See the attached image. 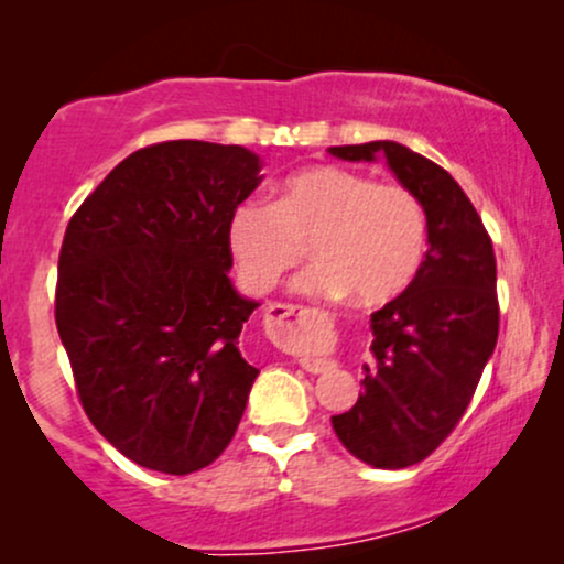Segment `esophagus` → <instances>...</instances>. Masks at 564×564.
I'll use <instances>...</instances> for the list:
<instances>
[{"label": "esophagus", "mask_w": 564, "mask_h": 564, "mask_svg": "<svg viewBox=\"0 0 564 564\" xmlns=\"http://www.w3.org/2000/svg\"><path fill=\"white\" fill-rule=\"evenodd\" d=\"M275 313H278V321H296V318H304V315H318L315 310H304V307H294V304H275ZM302 368L310 373H323L328 368V360H310L304 358L302 360Z\"/></svg>", "instance_id": "obj_1"}]
</instances>
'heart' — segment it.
<instances>
[{
	"mask_svg": "<svg viewBox=\"0 0 564 564\" xmlns=\"http://www.w3.org/2000/svg\"><path fill=\"white\" fill-rule=\"evenodd\" d=\"M318 262L294 281L313 300L384 304L411 286L426 251L422 200L403 185H377L341 166H310L283 183L275 204L241 200L228 246L251 291L278 286L307 254Z\"/></svg>",
	"mask_w": 564,
	"mask_h": 564,
	"instance_id": "1",
	"label": "heart"
}]
</instances>
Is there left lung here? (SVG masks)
<instances>
[{"label": "left lung", "instance_id": "obj_1", "mask_svg": "<svg viewBox=\"0 0 564 564\" xmlns=\"http://www.w3.org/2000/svg\"><path fill=\"white\" fill-rule=\"evenodd\" d=\"M341 161L384 159L426 215L422 268L403 294L371 315L364 392L332 416L336 437L377 469L424 462L467 411L498 339L496 257L462 185L394 140L334 145Z\"/></svg>", "mask_w": 564, "mask_h": 564}]
</instances>
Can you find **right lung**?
I'll return each instance as SVG.
<instances>
[{
	"instance_id": "1",
	"label": "right lung",
	"mask_w": 564,
	"mask_h": 564,
	"mask_svg": "<svg viewBox=\"0 0 564 564\" xmlns=\"http://www.w3.org/2000/svg\"><path fill=\"white\" fill-rule=\"evenodd\" d=\"M243 145L172 140L121 161L70 217L55 323L89 422L140 467L191 475L228 448L260 307L228 278L230 212L262 183Z\"/></svg>"
}]
</instances>
